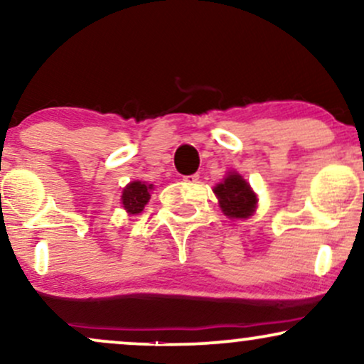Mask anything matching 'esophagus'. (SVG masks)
<instances>
[{
  "label": "esophagus",
  "mask_w": 364,
  "mask_h": 364,
  "mask_svg": "<svg viewBox=\"0 0 364 364\" xmlns=\"http://www.w3.org/2000/svg\"><path fill=\"white\" fill-rule=\"evenodd\" d=\"M198 174H190V176L183 178V181L188 183V185H193V183H198Z\"/></svg>",
  "instance_id": "obj_1"
}]
</instances>
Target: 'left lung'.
I'll use <instances>...</instances> for the list:
<instances>
[{
  "label": "left lung",
  "instance_id": "1",
  "mask_svg": "<svg viewBox=\"0 0 364 364\" xmlns=\"http://www.w3.org/2000/svg\"><path fill=\"white\" fill-rule=\"evenodd\" d=\"M214 193L219 198V207L229 219H248L257 208V195L237 173H228L214 188Z\"/></svg>",
  "mask_w": 364,
  "mask_h": 364
}]
</instances>
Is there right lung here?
Returning <instances> with one entry per match:
<instances>
[{"instance_id": "obj_1", "label": "right lung", "mask_w": 364, "mask_h": 364, "mask_svg": "<svg viewBox=\"0 0 364 364\" xmlns=\"http://www.w3.org/2000/svg\"><path fill=\"white\" fill-rule=\"evenodd\" d=\"M154 185H147L141 181H132L124 186L123 195H121V203L128 214H140L144 207L150 200V190Z\"/></svg>"}]
</instances>
